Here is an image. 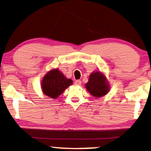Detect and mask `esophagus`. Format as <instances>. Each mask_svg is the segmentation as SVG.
Instances as JSON below:
<instances>
[{"instance_id": "esophagus-1", "label": "esophagus", "mask_w": 151, "mask_h": 151, "mask_svg": "<svg viewBox=\"0 0 151 151\" xmlns=\"http://www.w3.org/2000/svg\"><path fill=\"white\" fill-rule=\"evenodd\" d=\"M75 85H81V81H80V80H76V81H75Z\"/></svg>"}]
</instances>
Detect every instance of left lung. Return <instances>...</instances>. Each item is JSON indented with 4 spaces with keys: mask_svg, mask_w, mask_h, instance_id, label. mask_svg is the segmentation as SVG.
<instances>
[{
    "mask_svg": "<svg viewBox=\"0 0 151 151\" xmlns=\"http://www.w3.org/2000/svg\"><path fill=\"white\" fill-rule=\"evenodd\" d=\"M88 93L95 97H101L106 95L109 91L107 78L99 71L93 72L89 76L88 81L85 84Z\"/></svg>",
    "mask_w": 151,
    "mask_h": 151,
    "instance_id": "8db88e82",
    "label": "left lung"
}]
</instances>
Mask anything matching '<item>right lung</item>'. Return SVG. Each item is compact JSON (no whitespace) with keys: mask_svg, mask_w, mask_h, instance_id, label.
Listing matches in <instances>:
<instances>
[{"mask_svg":"<svg viewBox=\"0 0 151 151\" xmlns=\"http://www.w3.org/2000/svg\"><path fill=\"white\" fill-rule=\"evenodd\" d=\"M72 84L73 81L66 78L58 68H55L45 75L41 82V87L44 94L56 99Z\"/></svg>","mask_w":151,"mask_h":151,"instance_id":"obj_1","label":"right lung"}]
</instances>
